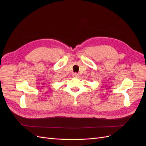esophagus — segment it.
Segmentation results:
<instances>
[{
	"instance_id": "esophagus-1",
	"label": "esophagus",
	"mask_w": 146,
	"mask_h": 146,
	"mask_svg": "<svg viewBox=\"0 0 146 146\" xmlns=\"http://www.w3.org/2000/svg\"><path fill=\"white\" fill-rule=\"evenodd\" d=\"M72 76L74 78H78L79 77V75L78 74H77V73H74L72 74Z\"/></svg>"
}]
</instances>
